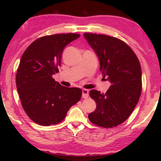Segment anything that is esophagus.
Segmentation results:
<instances>
[{"mask_svg":"<svg viewBox=\"0 0 161 161\" xmlns=\"http://www.w3.org/2000/svg\"><path fill=\"white\" fill-rule=\"evenodd\" d=\"M89 97V90L83 89H82V97L83 98H88Z\"/></svg>","mask_w":161,"mask_h":161,"instance_id":"esophagus-1","label":"esophagus"}]
</instances>
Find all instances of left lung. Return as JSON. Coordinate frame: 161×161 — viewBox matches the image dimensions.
I'll list each match as a JSON object with an SVG mask.
<instances>
[{"label": "left lung", "mask_w": 161, "mask_h": 161, "mask_svg": "<svg viewBox=\"0 0 161 161\" xmlns=\"http://www.w3.org/2000/svg\"><path fill=\"white\" fill-rule=\"evenodd\" d=\"M100 61L103 78L111 83L105 94L92 89L89 95L97 103L89 114L90 122L111 128L130 116L142 93V69L133 50L124 42L103 34H83Z\"/></svg>", "instance_id": "obj_1"}]
</instances>
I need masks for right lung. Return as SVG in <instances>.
Returning <instances> with one entry per match:
<instances>
[{
    "label": "right lung",
    "instance_id": "add662e5",
    "mask_svg": "<svg viewBox=\"0 0 161 161\" xmlns=\"http://www.w3.org/2000/svg\"><path fill=\"white\" fill-rule=\"evenodd\" d=\"M80 36L61 34L40 37L21 57L16 74L17 92L24 111L36 124H58L80 100V89L63 86L53 78L58 72L64 48Z\"/></svg>",
    "mask_w": 161,
    "mask_h": 161
}]
</instances>
